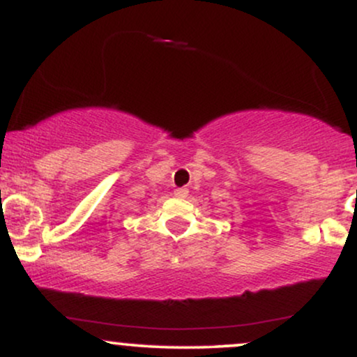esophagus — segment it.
I'll list each match as a JSON object with an SVG mask.
<instances>
[{
    "instance_id": "34e87169",
    "label": "esophagus",
    "mask_w": 357,
    "mask_h": 357,
    "mask_svg": "<svg viewBox=\"0 0 357 357\" xmlns=\"http://www.w3.org/2000/svg\"><path fill=\"white\" fill-rule=\"evenodd\" d=\"M188 192H190V190H188V188H178V190L174 191V195L178 196V197H186Z\"/></svg>"
}]
</instances>
